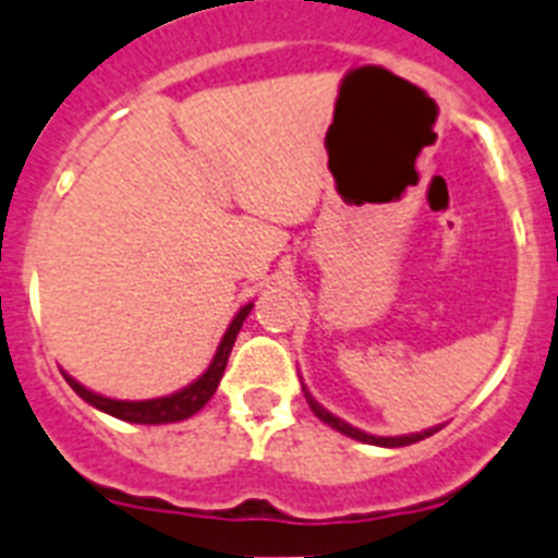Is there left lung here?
Returning a JSON list of instances; mask_svg holds the SVG:
<instances>
[{
    "label": "left lung",
    "mask_w": 558,
    "mask_h": 558,
    "mask_svg": "<svg viewBox=\"0 0 558 558\" xmlns=\"http://www.w3.org/2000/svg\"><path fill=\"white\" fill-rule=\"evenodd\" d=\"M303 393H306L308 407H312V413L317 415L319 421H326V424H328V426H333V429H337V433L348 435V438L362 440V444H376V447H407V444H415V440H424V438H429V435H433V433H438V426H435V429H426V433L401 435V438H376V435L362 433V429H356V426L345 424V421H342V418H337V415H331V413H328V410H323V407H319L317 401L312 399V393H308L306 387H303Z\"/></svg>",
    "instance_id": "obj_1"
}]
</instances>
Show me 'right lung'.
<instances>
[{
	"instance_id": "add662e5",
	"label": "right lung",
	"mask_w": 558,
	"mask_h": 558,
	"mask_svg": "<svg viewBox=\"0 0 558 558\" xmlns=\"http://www.w3.org/2000/svg\"><path fill=\"white\" fill-rule=\"evenodd\" d=\"M250 308L252 303L235 314V319H232L230 328H227L225 339H221L219 351H216V356H213L210 367H207V371L202 373L193 385H187L185 390H179V393L173 396H162V399H148V401H118V399H106V396L92 393V390H86L84 385H77V381L72 379V376H66V373H64V379L70 381V387L81 396V399L89 401L92 407H98V410H104V413L114 415V418L120 421H132V424H173V421H185L191 418L193 413H198V410L213 399V393H216V387H219L221 376H225L227 360H230L232 342H235V337H239Z\"/></svg>"
}]
</instances>
